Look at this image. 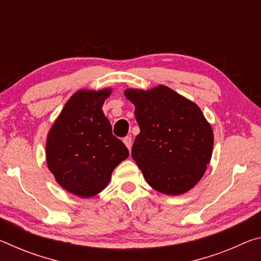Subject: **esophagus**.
Wrapping results in <instances>:
<instances>
[{
    "mask_svg": "<svg viewBox=\"0 0 261 261\" xmlns=\"http://www.w3.org/2000/svg\"><path fill=\"white\" fill-rule=\"evenodd\" d=\"M123 143L125 144V146L127 147V149H131V147H132V139H131V137H125L124 139H123Z\"/></svg>",
    "mask_w": 261,
    "mask_h": 261,
    "instance_id": "34e87169",
    "label": "esophagus"
}]
</instances>
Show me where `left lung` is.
Segmentation results:
<instances>
[{
  "label": "left lung",
  "mask_w": 261,
  "mask_h": 261,
  "mask_svg": "<svg viewBox=\"0 0 261 261\" xmlns=\"http://www.w3.org/2000/svg\"><path fill=\"white\" fill-rule=\"evenodd\" d=\"M140 132L131 155L156 191L178 196L204 176L213 151L212 126L198 106L171 88H127Z\"/></svg>",
  "instance_id": "obj_1"
}]
</instances>
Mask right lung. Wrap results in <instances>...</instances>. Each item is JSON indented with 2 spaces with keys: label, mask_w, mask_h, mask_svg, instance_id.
<instances>
[{
  "label": "right lung",
  "mask_w": 261,
  "mask_h": 261,
  "mask_svg": "<svg viewBox=\"0 0 261 261\" xmlns=\"http://www.w3.org/2000/svg\"><path fill=\"white\" fill-rule=\"evenodd\" d=\"M110 93V88L77 91L48 132L47 166L56 182L78 197L102 191L113 170L129 156L102 112Z\"/></svg>",
  "instance_id": "obj_1"
}]
</instances>
